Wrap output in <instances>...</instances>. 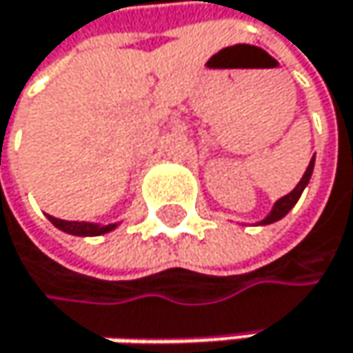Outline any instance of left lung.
I'll use <instances>...</instances> for the list:
<instances>
[{
	"instance_id": "left-lung-1",
	"label": "left lung",
	"mask_w": 353,
	"mask_h": 353,
	"mask_svg": "<svg viewBox=\"0 0 353 353\" xmlns=\"http://www.w3.org/2000/svg\"><path fill=\"white\" fill-rule=\"evenodd\" d=\"M314 165H316V157L309 161V167H307V171L303 173L301 182L294 186V190H292V192H288L286 196L277 199V201H275V205H273V210H271V212H269L261 222H256V224H261V226H265V224H273V222L281 220L283 216H286V214L296 205V201L301 199L303 190L307 188V184H309V180H311V173H314Z\"/></svg>"
}]
</instances>
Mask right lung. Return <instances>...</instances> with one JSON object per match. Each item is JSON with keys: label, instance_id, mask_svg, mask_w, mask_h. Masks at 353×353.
Masks as SVG:
<instances>
[{"label": "right lung", "instance_id": "add662e5", "mask_svg": "<svg viewBox=\"0 0 353 353\" xmlns=\"http://www.w3.org/2000/svg\"><path fill=\"white\" fill-rule=\"evenodd\" d=\"M48 220L67 235H76V237H97V235H105L110 230H114L118 226V222L114 224H94V222H70V220H59L54 216H48Z\"/></svg>", "mask_w": 353, "mask_h": 353}]
</instances>
